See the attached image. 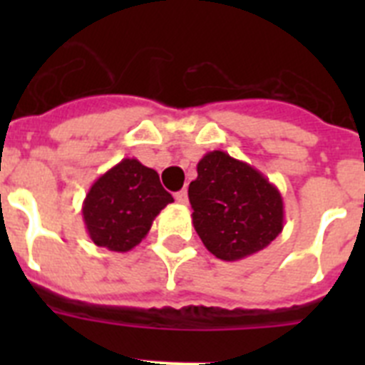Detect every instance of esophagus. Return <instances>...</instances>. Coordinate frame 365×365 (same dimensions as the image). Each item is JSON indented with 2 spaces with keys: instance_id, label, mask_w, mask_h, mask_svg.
Listing matches in <instances>:
<instances>
[{
  "instance_id": "esophagus-1",
  "label": "esophagus",
  "mask_w": 365,
  "mask_h": 365,
  "mask_svg": "<svg viewBox=\"0 0 365 365\" xmlns=\"http://www.w3.org/2000/svg\"><path fill=\"white\" fill-rule=\"evenodd\" d=\"M175 201L180 202V205H186V202H188V192H186V190H180V192H177Z\"/></svg>"
}]
</instances>
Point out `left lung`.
<instances>
[{"label":"left lung","mask_w":365,"mask_h":365,"mask_svg":"<svg viewBox=\"0 0 365 365\" xmlns=\"http://www.w3.org/2000/svg\"><path fill=\"white\" fill-rule=\"evenodd\" d=\"M195 232L222 261H237L269 247L283 230V199L250 164L221 150L197 163L188 188Z\"/></svg>","instance_id":"1"}]
</instances>
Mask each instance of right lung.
Instances as JSON below:
<instances>
[{
    "instance_id": "add662e5",
    "label": "right lung",
    "mask_w": 365,
    "mask_h": 365,
    "mask_svg": "<svg viewBox=\"0 0 365 365\" xmlns=\"http://www.w3.org/2000/svg\"><path fill=\"white\" fill-rule=\"evenodd\" d=\"M170 202L172 193L163 188L159 173L137 159H122L93 182L82 215L96 247L128 252L146 237L153 219Z\"/></svg>"
}]
</instances>
